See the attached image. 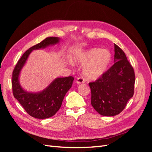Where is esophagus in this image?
<instances>
[{"mask_svg":"<svg viewBox=\"0 0 152 152\" xmlns=\"http://www.w3.org/2000/svg\"><path fill=\"white\" fill-rule=\"evenodd\" d=\"M76 82L78 84H83L85 82V80L83 77H79L77 78V80H76Z\"/></svg>","mask_w":152,"mask_h":152,"instance_id":"1","label":"esophagus"}]
</instances>
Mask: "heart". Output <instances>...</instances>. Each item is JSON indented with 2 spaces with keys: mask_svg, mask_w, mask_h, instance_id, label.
<instances>
[{
  "mask_svg": "<svg viewBox=\"0 0 152 152\" xmlns=\"http://www.w3.org/2000/svg\"><path fill=\"white\" fill-rule=\"evenodd\" d=\"M112 54L107 49L93 48L82 54L77 61L85 65L84 72L89 80H96L107 71L111 63Z\"/></svg>",
  "mask_w": 152,
  "mask_h": 152,
  "instance_id": "obj_1",
  "label": "heart"
}]
</instances>
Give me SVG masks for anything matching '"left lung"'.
I'll use <instances>...</instances> for the list:
<instances>
[{
    "label": "left lung",
    "mask_w": 152,
    "mask_h": 152,
    "mask_svg": "<svg viewBox=\"0 0 152 152\" xmlns=\"http://www.w3.org/2000/svg\"><path fill=\"white\" fill-rule=\"evenodd\" d=\"M115 63L95 82L89 84L91 104L103 116L120 113L134 94L135 73L123 50L115 44Z\"/></svg>",
    "instance_id": "obj_1"
}]
</instances>
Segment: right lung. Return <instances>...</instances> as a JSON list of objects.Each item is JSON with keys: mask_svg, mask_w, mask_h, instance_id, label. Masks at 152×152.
Wrapping results in <instances>:
<instances>
[{"mask_svg": "<svg viewBox=\"0 0 152 152\" xmlns=\"http://www.w3.org/2000/svg\"><path fill=\"white\" fill-rule=\"evenodd\" d=\"M58 37H50L28 49L22 55L14 68L12 89L14 97L20 102L25 111L34 118L44 119L53 116L60 108L64 97L72 86L74 78L72 76L54 79L44 91L31 93L22 89L19 82L21 68L33 50L45 48L59 42Z\"/></svg>", "mask_w": 152, "mask_h": 152, "instance_id": "obj_1", "label": "right lung"}]
</instances>
